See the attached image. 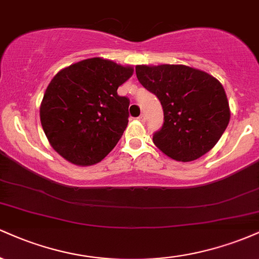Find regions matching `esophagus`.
I'll use <instances>...</instances> for the list:
<instances>
[{
    "label": "esophagus",
    "mask_w": 259,
    "mask_h": 259,
    "mask_svg": "<svg viewBox=\"0 0 259 259\" xmlns=\"http://www.w3.org/2000/svg\"><path fill=\"white\" fill-rule=\"evenodd\" d=\"M138 119L141 121V123H145V120H146V118H145V114H141L140 117L138 118Z\"/></svg>",
    "instance_id": "1"
}]
</instances>
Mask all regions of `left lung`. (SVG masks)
<instances>
[{
    "instance_id": "left-lung-1",
    "label": "left lung",
    "mask_w": 259,
    "mask_h": 259,
    "mask_svg": "<svg viewBox=\"0 0 259 259\" xmlns=\"http://www.w3.org/2000/svg\"><path fill=\"white\" fill-rule=\"evenodd\" d=\"M140 84L160 101L164 123L153 142L175 160L190 162L212 150L230 120L224 88L212 75L181 64L136 65Z\"/></svg>"
}]
</instances>
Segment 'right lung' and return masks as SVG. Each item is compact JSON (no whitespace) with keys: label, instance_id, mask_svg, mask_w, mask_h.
Masks as SVG:
<instances>
[{"label":"right lung","instance_id":"right-lung-1","mask_svg":"<svg viewBox=\"0 0 259 259\" xmlns=\"http://www.w3.org/2000/svg\"><path fill=\"white\" fill-rule=\"evenodd\" d=\"M133 72L90 58L56 74L40 107L41 125L56 152L76 165L96 164L111 152L129 121L130 101L117 90Z\"/></svg>","mask_w":259,"mask_h":259}]
</instances>
